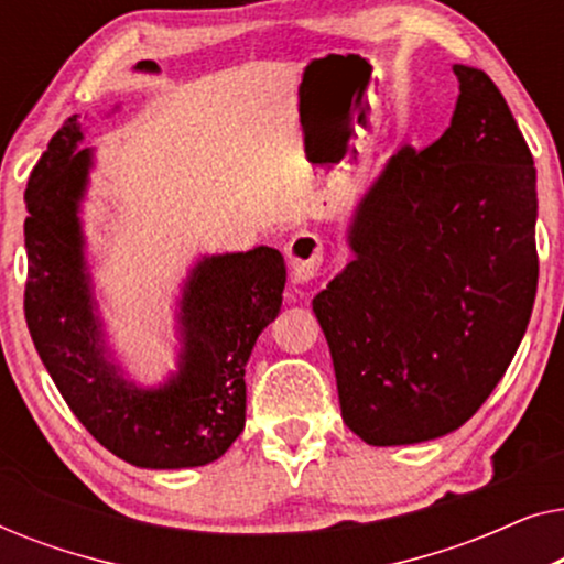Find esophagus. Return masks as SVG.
<instances>
[{
    "mask_svg": "<svg viewBox=\"0 0 564 564\" xmlns=\"http://www.w3.org/2000/svg\"><path fill=\"white\" fill-rule=\"evenodd\" d=\"M288 264L292 272V282L305 284L313 276H318L323 264V243L315 234H295L288 243Z\"/></svg>",
    "mask_w": 564,
    "mask_h": 564,
    "instance_id": "34e87169",
    "label": "esophagus"
}]
</instances>
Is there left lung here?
<instances>
[{"mask_svg": "<svg viewBox=\"0 0 564 564\" xmlns=\"http://www.w3.org/2000/svg\"><path fill=\"white\" fill-rule=\"evenodd\" d=\"M454 74L452 126L384 164L349 226L354 261L313 297L341 419L372 446L473 419L536 297L534 159L490 76Z\"/></svg>", "mask_w": 564, "mask_h": 564, "instance_id": "8db88e82", "label": "left lung"}]
</instances>
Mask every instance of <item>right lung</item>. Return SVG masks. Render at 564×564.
<instances>
[{"label":"right lung","instance_id":"add662e5","mask_svg":"<svg viewBox=\"0 0 564 564\" xmlns=\"http://www.w3.org/2000/svg\"><path fill=\"white\" fill-rule=\"evenodd\" d=\"M79 141L74 115L28 180V330L72 413L115 457L151 469L207 465L243 431L246 361L280 313L284 259L259 246L199 261L182 295L180 372L164 388H135L107 361L89 292L76 213L91 151Z\"/></svg>","mask_w":564,"mask_h":564}]
</instances>
